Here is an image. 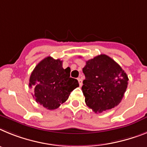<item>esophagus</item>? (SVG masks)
<instances>
[{"label":"esophagus","instance_id":"obj_1","mask_svg":"<svg viewBox=\"0 0 147 147\" xmlns=\"http://www.w3.org/2000/svg\"><path fill=\"white\" fill-rule=\"evenodd\" d=\"M78 83H79V85H80V86H82V84H83L82 80H81V79L80 78H78Z\"/></svg>","mask_w":147,"mask_h":147}]
</instances>
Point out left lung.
<instances>
[{
    "label": "left lung",
    "mask_w": 147,
    "mask_h": 147,
    "mask_svg": "<svg viewBox=\"0 0 147 147\" xmlns=\"http://www.w3.org/2000/svg\"><path fill=\"white\" fill-rule=\"evenodd\" d=\"M82 91L87 107L95 113L108 110L121 101L128 85V76L113 59L100 55L86 62Z\"/></svg>",
    "instance_id": "left-lung-1"
}]
</instances>
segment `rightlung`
Here are the masks:
<instances>
[{"label":"right lung","instance_id":"obj_1","mask_svg":"<svg viewBox=\"0 0 147 147\" xmlns=\"http://www.w3.org/2000/svg\"><path fill=\"white\" fill-rule=\"evenodd\" d=\"M62 63L60 59L47 57L35 66L29 78L33 98L49 110L58 108L79 86L78 81L70 78L69 67L63 69Z\"/></svg>","mask_w":147,"mask_h":147}]
</instances>
